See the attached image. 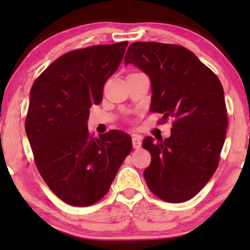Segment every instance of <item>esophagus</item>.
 Returning <instances> with one entry per match:
<instances>
[{
	"label": "esophagus",
	"instance_id": "34e87169",
	"mask_svg": "<svg viewBox=\"0 0 250 250\" xmlns=\"http://www.w3.org/2000/svg\"><path fill=\"white\" fill-rule=\"evenodd\" d=\"M132 146H133L134 149H140L142 147V140L139 135H133V137H132Z\"/></svg>",
	"mask_w": 250,
	"mask_h": 250
}]
</instances>
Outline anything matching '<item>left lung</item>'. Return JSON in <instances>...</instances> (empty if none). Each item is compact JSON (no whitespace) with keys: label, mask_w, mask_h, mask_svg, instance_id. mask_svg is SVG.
<instances>
[{"label":"left lung","mask_w":250,"mask_h":250,"mask_svg":"<svg viewBox=\"0 0 250 250\" xmlns=\"http://www.w3.org/2000/svg\"><path fill=\"white\" fill-rule=\"evenodd\" d=\"M133 64L151 83L152 113L172 118L168 139L145 137L151 163L144 172L153 194L171 203L188 201L213 176L226 140L228 117L224 88L193 52L173 44L136 42L125 64Z\"/></svg>","instance_id":"obj_1"}]
</instances>
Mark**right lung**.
Listing matches in <instances>:
<instances>
[{
    "instance_id": "obj_1",
    "label": "right lung",
    "mask_w": 250,
    "mask_h": 250,
    "mask_svg": "<svg viewBox=\"0 0 250 250\" xmlns=\"http://www.w3.org/2000/svg\"><path fill=\"white\" fill-rule=\"evenodd\" d=\"M128 42L67 52L36 78L25 132L36 167L58 198L89 206L107 193L125 157L130 135L118 130L93 137L89 108L102 102L106 81L118 68Z\"/></svg>"
}]
</instances>
